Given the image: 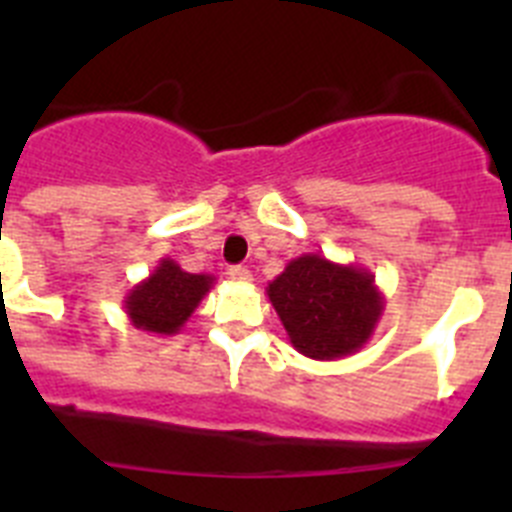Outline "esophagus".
Returning a JSON list of instances; mask_svg holds the SVG:
<instances>
[{
    "mask_svg": "<svg viewBox=\"0 0 512 512\" xmlns=\"http://www.w3.org/2000/svg\"><path fill=\"white\" fill-rule=\"evenodd\" d=\"M228 274H230V279H233V282H238V284L251 282V271H248L246 266H230Z\"/></svg>",
    "mask_w": 512,
    "mask_h": 512,
    "instance_id": "obj_1",
    "label": "esophagus"
}]
</instances>
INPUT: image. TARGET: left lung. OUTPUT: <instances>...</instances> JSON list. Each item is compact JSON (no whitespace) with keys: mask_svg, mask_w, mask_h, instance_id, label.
<instances>
[{"mask_svg":"<svg viewBox=\"0 0 512 512\" xmlns=\"http://www.w3.org/2000/svg\"><path fill=\"white\" fill-rule=\"evenodd\" d=\"M289 343L307 359L333 361L356 354L374 336L384 295L372 271L302 253L266 287Z\"/></svg>","mask_w":512,"mask_h":512,"instance_id":"obj_1","label":"left lung"}]
</instances>
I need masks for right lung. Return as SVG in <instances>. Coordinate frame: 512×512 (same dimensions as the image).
Here are the masks:
<instances>
[{"label": "right lung", "mask_w": 512, "mask_h": 512, "mask_svg": "<svg viewBox=\"0 0 512 512\" xmlns=\"http://www.w3.org/2000/svg\"><path fill=\"white\" fill-rule=\"evenodd\" d=\"M215 284L210 274H189L174 259H161L153 274L125 295L130 323L158 336H174Z\"/></svg>", "instance_id": "add662e5"}]
</instances>
